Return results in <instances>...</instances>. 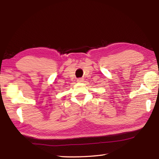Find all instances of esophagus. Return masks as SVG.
Segmentation results:
<instances>
[{
    "instance_id": "1",
    "label": "esophagus",
    "mask_w": 159,
    "mask_h": 159,
    "mask_svg": "<svg viewBox=\"0 0 159 159\" xmlns=\"http://www.w3.org/2000/svg\"><path fill=\"white\" fill-rule=\"evenodd\" d=\"M83 81V79H82V78H79V79H77V82L79 83H81Z\"/></svg>"
}]
</instances>
